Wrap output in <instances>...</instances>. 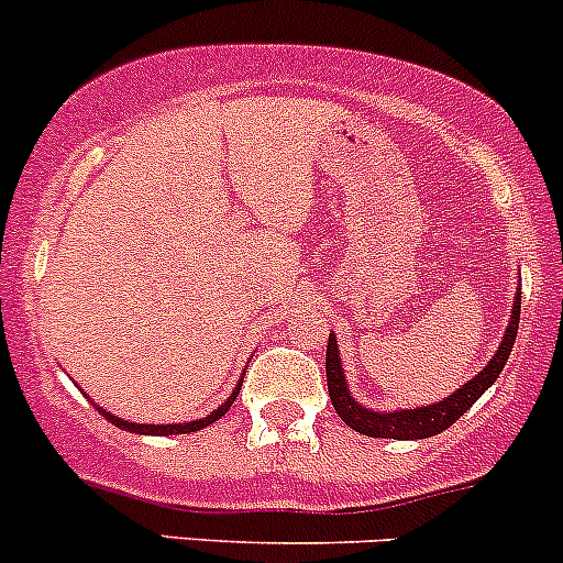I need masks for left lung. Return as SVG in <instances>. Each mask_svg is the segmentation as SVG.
Listing matches in <instances>:
<instances>
[{
    "label": "left lung",
    "mask_w": 563,
    "mask_h": 563,
    "mask_svg": "<svg viewBox=\"0 0 563 563\" xmlns=\"http://www.w3.org/2000/svg\"><path fill=\"white\" fill-rule=\"evenodd\" d=\"M518 320H520V287L515 292L512 300V314H509L507 330L501 335V344H498L496 355L490 357L488 366L479 371L474 379H468L466 385L457 387L455 393H450L448 398L437 404H426V407L415 409H368L357 401L350 393L346 385L344 366H341V350L335 333L328 335V355H324V371H328V393L330 401H333L335 415L357 433H366L374 439H428L437 437V433L448 431L450 426L463 415L466 409H472V404L488 390L490 385L498 379V374L504 371L509 352H512L515 335H518Z\"/></svg>",
    "instance_id": "1"
}]
</instances>
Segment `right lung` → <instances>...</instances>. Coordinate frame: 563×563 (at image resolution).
I'll use <instances>...</instances> for the list:
<instances>
[{"instance_id": "add662e5", "label": "right lung", "mask_w": 563, "mask_h": 563, "mask_svg": "<svg viewBox=\"0 0 563 563\" xmlns=\"http://www.w3.org/2000/svg\"><path fill=\"white\" fill-rule=\"evenodd\" d=\"M241 393V379L239 385L233 387V393L228 396V401L219 404L217 409L211 411V415L200 417V420H189V422H162V426H152V422H132V420H124V417H115L113 411L102 409L100 404H95L97 409H100V415H106V420L113 422L115 428H121V431H130V433H143V437H173V433H195V431H202L206 426H211V422H217L219 417L228 415V409L233 407L235 396Z\"/></svg>"}]
</instances>
